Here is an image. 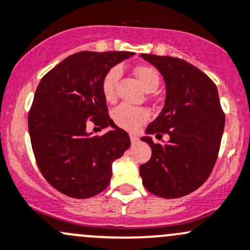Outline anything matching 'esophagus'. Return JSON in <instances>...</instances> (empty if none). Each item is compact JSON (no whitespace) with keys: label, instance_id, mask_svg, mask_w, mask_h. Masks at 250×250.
I'll list each match as a JSON object with an SVG mask.
<instances>
[{"label":"esophagus","instance_id":"obj_1","mask_svg":"<svg viewBox=\"0 0 250 250\" xmlns=\"http://www.w3.org/2000/svg\"><path fill=\"white\" fill-rule=\"evenodd\" d=\"M130 141H132V144H138L139 143V138L136 135H130Z\"/></svg>","mask_w":250,"mask_h":250}]
</instances>
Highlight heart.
Instances as JSON below:
<instances>
[{"label":"heart","instance_id":"b5f03b06","mask_svg":"<svg viewBox=\"0 0 250 250\" xmlns=\"http://www.w3.org/2000/svg\"><path fill=\"white\" fill-rule=\"evenodd\" d=\"M134 73L145 91L153 92L159 87L160 77L154 68L148 67V65H139L135 68ZM121 74H122L121 68L114 67L107 70L106 74L104 75L103 81H102V91H103L104 98L107 102H112L116 98V87ZM112 117L120 127L127 130H136L148 121L149 112L144 107L121 104L114 110Z\"/></svg>","mask_w":250,"mask_h":250}]
</instances>
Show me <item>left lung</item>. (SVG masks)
<instances>
[{
  "mask_svg": "<svg viewBox=\"0 0 250 250\" xmlns=\"http://www.w3.org/2000/svg\"><path fill=\"white\" fill-rule=\"evenodd\" d=\"M140 57L159 70L165 83L164 106L141 138L152 148L151 159L140 165L143 185L160 198H181L204 185L217 160L225 125L217 86L183 60ZM149 133H167L169 141L154 144Z\"/></svg>",
  "mask_w": 250,
  "mask_h": 250,
  "instance_id": "obj_1",
  "label": "left lung"
}]
</instances>
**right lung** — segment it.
Returning a JSON list of instances; mask_svg holds the SVG:
<instances>
[{
  "label": "right lung",
  "instance_id": "right-lung-1",
  "mask_svg": "<svg viewBox=\"0 0 250 250\" xmlns=\"http://www.w3.org/2000/svg\"><path fill=\"white\" fill-rule=\"evenodd\" d=\"M128 51H80L44 75L28 114L37 165L56 190L87 199L109 186L112 163L130 146L125 130L107 115L102 81L107 70L133 56ZM88 120L112 129L102 137L85 130Z\"/></svg>",
  "mask_w": 250,
  "mask_h": 250
}]
</instances>
